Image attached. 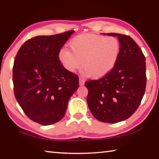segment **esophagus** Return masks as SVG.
Returning a JSON list of instances; mask_svg holds the SVG:
<instances>
[{
  "label": "esophagus",
  "instance_id": "34e87169",
  "mask_svg": "<svg viewBox=\"0 0 159 159\" xmlns=\"http://www.w3.org/2000/svg\"><path fill=\"white\" fill-rule=\"evenodd\" d=\"M85 83V80L83 79V78H80L79 79V85L80 86H83Z\"/></svg>",
  "mask_w": 159,
  "mask_h": 159
}]
</instances>
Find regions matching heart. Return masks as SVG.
I'll use <instances>...</instances> for the list:
<instances>
[{
	"label": "heart",
	"instance_id": "obj_1",
	"mask_svg": "<svg viewBox=\"0 0 159 159\" xmlns=\"http://www.w3.org/2000/svg\"><path fill=\"white\" fill-rule=\"evenodd\" d=\"M70 48L61 49L58 59L64 68L75 72L80 67L88 76L99 79L109 74L116 64L120 52V44L114 36L84 34L70 42Z\"/></svg>",
	"mask_w": 159,
	"mask_h": 159
}]
</instances>
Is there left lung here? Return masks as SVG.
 Masks as SVG:
<instances>
[{
	"instance_id": "left-lung-1",
	"label": "left lung",
	"mask_w": 159,
	"mask_h": 159,
	"mask_svg": "<svg viewBox=\"0 0 159 159\" xmlns=\"http://www.w3.org/2000/svg\"><path fill=\"white\" fill-rule=\"evenodd\" d=\"M116 36L120 52L116 64L98 80L85 83L88 90L87 103L99 121L115 123L130 118L138 108L146 88V61L138 44L130 36Z\"/></svg>"
}]
</instances>
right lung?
Instances as JSON below:
<instances>
[{
	"instance_id": "add662e5",
	"label": "right lung",
	"mask_w": 159,
	"mask_h": 159,
	"mask_svg": "<svg viewBox=\"0 0 159 159\" xmlns=\"http://www.w3.org/2000/svg\"><path fill=\"white\" fill-rule=\"evenodd\" d=\"M74 32L34 37L22 45L15 57V98L25 114L39 124L60 121L79 88V76L64 69L58 59L61 48Z\"/></svg>"
}]
</instances>
